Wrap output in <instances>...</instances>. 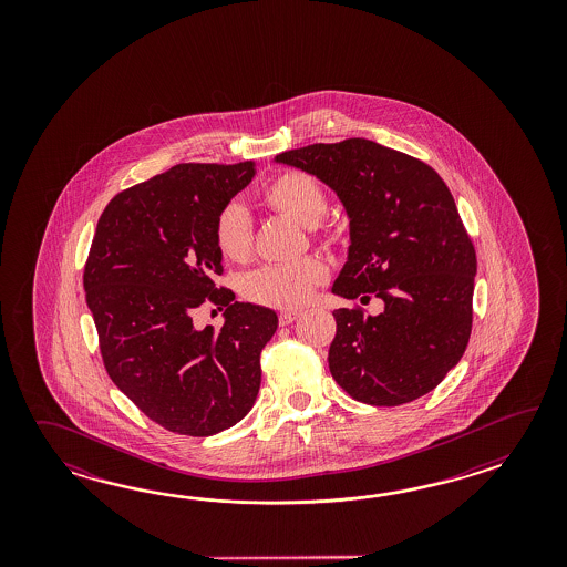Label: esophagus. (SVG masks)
Instances as JSON below:
<instances>
[{
  "mask_svg": "<svg viewBox=\"0 0 567 567\" xmlns=\"http://www.w3.org/2000/svg\"><path fill=\"white\" fill-rule=\"evenodd\" d=\"M298 316H300V310H288V312H281L279 313V324H291L293 320H298Z\"/></svg>",
  "mask_w": 567,
  "mask_h": 567,
  "instance_id": "1",
  "label": "esophagus"
}]
</instances>
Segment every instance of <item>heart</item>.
<instances>
[{
	"instance_id": "heart-1",
	"label": "heart",
	"mask_w": 567,
	"mask_h": 567,
	"mask_svg": "<svg viewBox=\"0 0 567 567\" xmlns=\"http://www.w3.org/2000/svg\"><path fill=\"white\" fill-rule=\"evenodd\" d=\"M261 198L267 206L296 220L301 227H316L326 215L324 188L308 172L288 169L267 182ZM215 245L227 261H245L254 245V225L247 210L237 203L220 208L215 218ZM328 278V269L316 257L293 264L264 266L241 281L247 300L271 308H298L310 300L313 288Z\"/></svg>"
}]
</instances>
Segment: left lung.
<instances>
[{"label":"left lung","mask_w":567,"mask_h":567,"mask_svg":"<svg viewBox=\"0 0 567 567\" xmlns=\"http://www.w3.org/2000/svg\"><path fill=\"white\" fill-rule=\"evenodd\" d=\"M337 193L349 217L347 264L332 293L385 310H334L330 373L350 398L395 408L458 364L472 330L476 254L446 182L422 159L362 137L276 156Z\"/></svg>","instance_id":"left-lung-1"}]
</instances>
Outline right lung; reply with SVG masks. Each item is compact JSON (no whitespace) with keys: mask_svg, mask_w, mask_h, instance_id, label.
I'll return each instance as SVG.
<instances>
[{"mask_svg":"<svg viewBox=\"0 0 567 567\" xmlns=\"http://www.w3.org/2000/svg\"><path fill=\"white\" fill-rule=\"evenodd\" d=\"M255 162L178 164L113 196L86 259V306L107 374L152 422L182 435L218 434L254 408L259 357L278 313L217 288L215 218L254 181ZM203 305L226 308L198 331Z\"/></svg>","mask_w":567,"mask_h":567,"instance_id":"right-lung-1","label":"right lung"}]
</instances>
